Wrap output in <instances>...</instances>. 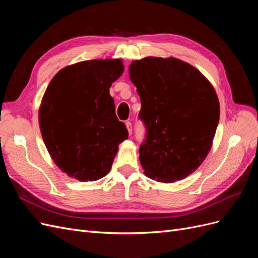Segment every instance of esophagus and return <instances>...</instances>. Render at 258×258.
Returning a JSON list of instances; mask_svg holds the SVG:
<instances>
[{"label": "esophagus", "mask_w": 258, "mask_h": 258, "mask_svg": "<svg viewBox=\"0 0 258 258\" xmlns=\"http://www.w3.org/2000/svg\"><path fill=\"white\" fill-rule=\"evenodd\" d=\"M126 127H127V129H128L129 135H131V134H132V123H131L130 121H127V122H126Z\"/></svg>", "instance_id": "1"}]
</instances>
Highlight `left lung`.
Listing matches in <instances>:
<instances>
[{
    "mask_svg": "<svg viewBox=\"0 0 258 258\" xmlns=\"http://www.w3.org/2000/svg\"><path fill=\"white\" fill-rule=\"evenodd\" d=\"M129 76L147 129L139 150L144 174L163 183L187 177L206 159L220 119L212 84L198 69L173 57L132 61Z\"/></svg>",
    "mask_w": 258,
    "mask_h": 258,
    "instance_id": "obj_1",
    "label": "left lung"
}]
</instances>
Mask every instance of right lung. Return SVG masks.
<instances>
[{"instance_id": "add662e5", "label": "right lung", "mask_w": 258, "mask_h": 258, "mask_svg": "<svg viewBox=\"0 0 258 258\" xmlns=\"http://www.w3.org/2000/svg\"><path fill=\"white\" fill-rule=\"evenodd\" d=\"M122 72L120 59L77 62L61 69L46 89L38 124L51 159L69 176L82 182L102 178L128 139L110 95Z\"/></svg>"}]
</instances>
